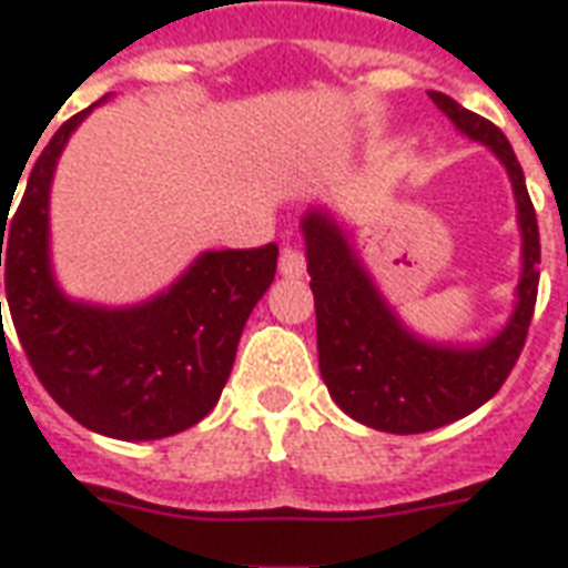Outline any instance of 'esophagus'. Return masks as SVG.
I'll list each match as a JSON object with an SVG mask.
<instances>
[{
    "label": "esophagus",
    "instance_id": "esophagus-1",
    "mask_svg": "<svg viewBox=\"0 0 568 568\" xmlns=\"http://www.w3.org/2000/svg\"><path fill=\"white\" fill-rule=\"evenodd\" d=\"M280 274L288 276V280H301L306 274V256H303L301 244H283V253H280Z\"/></svg>",
    "mask_w": 568,
    "mask_h": 568
}]
</instances>
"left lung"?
I'll list each match as a JSON object with an SVG mask.
<instances>
[{
  "label": "left lung",
  "instance_id": "obj_1",
  "mask_svg": "<svg viewBox=\"0 0 568 568\" xmlns=\"http://www.w3.org/2000/svg\"><path fill=\"white\" fill-rule=\"evenodd\" d=\"M436 109L504 164L516 196L521 274L516 306L484 345L430 342L406 327L329 209H310L301 232L315 294L318 365L329 395L351 418L383 433H427L466 418L504 386L528 338L539 285V226L525 173L498 126L457 100L430 91Z\"/></svg>",
  "mask_w": 568,
  "mask_h": 568
}]
</instances>
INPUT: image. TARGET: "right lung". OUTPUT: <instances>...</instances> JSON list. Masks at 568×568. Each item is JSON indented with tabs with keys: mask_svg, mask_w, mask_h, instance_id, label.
Segmentation results:
<instances>
[{
	"mask_svg": "<svg viewBox=\"0 0 568 568\" xmlns=\"http://www.w3.org/2000/svg\"><path fill=\"white\" fill-rule=\"evenodd\" d=\"M91 111L67 120L43 146L17 214L0 212L8 310L31 368L64 413L111 439H164L217 404L280 250H205L171 288L135 306L67 297L49 256V191L67 141Z\"/></svg>",
	"mask_w": 568,
	"mask_h": 568,
	"instance_id": "obj_1",
	"label": "right lung"
}]
</instances>
